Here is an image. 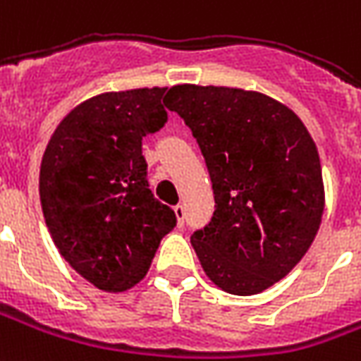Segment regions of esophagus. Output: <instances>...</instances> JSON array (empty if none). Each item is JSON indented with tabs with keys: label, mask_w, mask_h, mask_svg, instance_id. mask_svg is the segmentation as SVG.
I'll return each instance as SVG.
<instances>
[{
	"label": "esophagus",
	"mask_w": 361,
	"mask_h": 361,
	"mask_svg": "<svg viewBox=\"0 0 361 361\" xmlns=\"http://www.w3.org/2000/svg\"><path fill=\"white\" fill-rule=\"evenodd\" d=\"M173 213H176V219H178V224H183V219H185V209L183 205H176L173 207Z\"/></svg>",
	"instance_id": "1"
}]
</instances>
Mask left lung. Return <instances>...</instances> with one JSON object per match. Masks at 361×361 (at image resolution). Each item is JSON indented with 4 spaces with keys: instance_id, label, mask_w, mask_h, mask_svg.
<instances>
[{
    "instance_id": "8db88e82",
    "label": "left lung",
    "mask_w": 361,
    "mask_h": 361,
    "mask_svg": "<svg viewBox=\"0 0 361 361\" xmlns=\"http://www.w3.org/2000/svg\"><path fill=\"white\" fill-rule=\"evenodd\" d=\"M166 107L197 138L213 183V219L191 236L207 277L226 293H262L321 226L324 185L309 130L283 103L236 87L173 85Z\"/></svg>"
}]
</instances>
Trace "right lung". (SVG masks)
<instances>
[{"mask_svg": "<svg viewBox=\"0 0 361 361\" xmlns=\"http://www.w3.org/2000/svg\"><path fill=\"white\" fill-rule=\"evenodd\" d=\"M164 92H107L80 103L40 162V205L60 256L107 293L137 286L176 226V213L148 188L142 156V138L168 121Z\"/></svg>", "mask_w": 361, "mask_h": 361, "instance_id": "right-lung-1", "label": "right lung"}]
</instances>
